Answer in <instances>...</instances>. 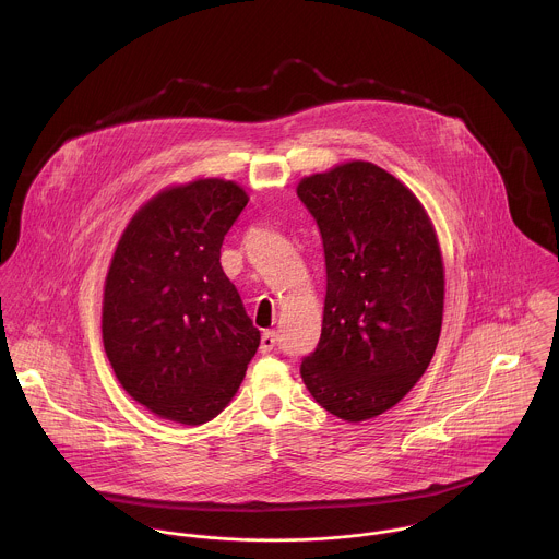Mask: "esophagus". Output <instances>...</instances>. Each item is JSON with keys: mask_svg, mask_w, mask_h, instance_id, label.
Listing matches in <instances>:
<instances>
[{"mask_svg": "<svg viewBox=\"0 0 559 559\" xmlns=\"http://www.w3.org/2000/svg\"><path fill=\"white\" fill-rule=\"evenodd\" d=\"M277 344V333L275 331H264L260 337V350L262 353H271Z\"/></svg>", "mask_w": 559, "mask_h": 559, "instance_id": "34e87169", "label": "esophagus"}]
</instances>
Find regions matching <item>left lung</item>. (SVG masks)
I'll list each match as a JSON object with an SVG mask.
<instances>
[{
    "label": "left lung",
    "instance_id": "left-lung-1",
    "mask_svg": "<svg viewBox=\"0 0 559 559\" xmlns=\"http://www.w3.org/2000/svg\"><path fill=\"white\" fill-rule=\"evenodd\" d=\"M319 224L326 295L319 346L301 377L331 415L377 417L426 372L443 320V260L419 200L368 160L297 187Z\"/></svg>",
    "mask_w": 559,
    "mask_h": 559
}]
</instances>
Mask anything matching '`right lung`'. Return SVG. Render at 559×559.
I'll return each instance as SVG.
<instances>
[{
  "label": "right lung",
  "mask_w": 559,
  "mask_h": 559,
  "mask_svg": "<svg viewBox=\"0 0 559 559\" xmlns=\"http://www.w3.org/2000/svg\"><path fill=\"white\" fill-rule=\"evenodd\" d=\"M247 200L222 178L169 187L133 215L111 258L105 353L124 392L165 419L219 415L258 350L260 331L219 262Z\"/></svg>",
  "instance_id": "add662e5"
}]
</instances>
